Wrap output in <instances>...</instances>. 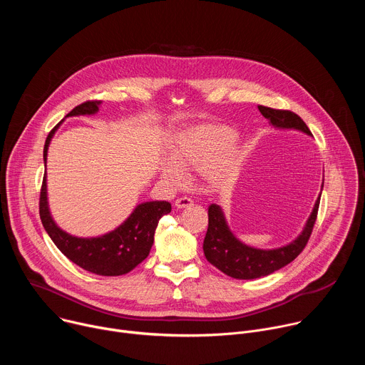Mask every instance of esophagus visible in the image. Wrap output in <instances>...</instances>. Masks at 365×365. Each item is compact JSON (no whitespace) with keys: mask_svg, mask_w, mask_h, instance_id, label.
Here are the masks:
<instances>
[{"mask_svg":"<svg viewBox=\"0 0 365 365\" xmlns=\"http://www.w3.org/2000/svg\"><path fill=\"white\" fill-rule=\"evenodd\" d=\"M190 205H193V200L187 196H180L175 200V206L178 207V210H182V207H187Z\"/></svg>","mask_w":365,"mask_h":365,"instance_id":"obj_1","label":"esophagus"}]
</instances>
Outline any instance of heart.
I'll list each match as a JSON object with an SVG mask.
<instances>
[{"mask_svg":"<svg viewBox=\"0 0 365 365\" xmlns=\"http://www.w3.org/2000/svg\"><path fill=\"white\" fill-rule=\"evenodd\" d=\"M235 140V131L227 125L187 127L173 138L172 160L163 162L162 175L172 185H179L185 179V170L199 169L206 182L218 185L232 173V162L224 153L232 147Z\"/></svg>","mask_w":365,"mask_h":365,"instance_id":"b5f03b06","label":"heart"}]
</instances>
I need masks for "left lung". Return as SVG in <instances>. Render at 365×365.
<instances>
[{
    "instance_id": "8db88e82",
    "label": "left lung",
    "mask_w": 365,
    "mask_h": 365,
    "mask_svg": "<svg viewBox=\"0 0 365 365\" xmlns=\"http://www.w3.org/2000/svg\"><path fill=\"white\" fill-rule=\"evenodd\" d=\"M258 110L274 127L296 128L309 135L312 134L304 121L289 110H274L263 106H258ZM319 200L303 232L292 244L276 250H257L238 241L230 231L221 207L212 203L207 207V231L203 240V254L212 266L234 279L248 280L272 274L292 263L306 247L318 218Z\"/></svg>"
}]
</instances>
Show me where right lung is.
<instances>
[{
	"label": "right lung",
	"instance_id": "obj_1",
	"mask_svg": "<svg viewBox=\"0 0 365 365\" xmlns=\"http://www.w3.org/2000/svg\"><path fill=\"white\" fill-rule=\"evenodd\" d=\"M101 101H86L75 107L66 117L95 114ZM59 124L46 138L43 159L46 162L47 147ZM172 211L166 200L140 203L133 214L117 230L96 238H78L62 231L50 217L46 196V175L43 178L38 212L40 220L51 241L76 266L98 276H121L135 269L147 258L154 241V231L159 220Z\"/></svg>",
	"mask_w": 365,
	"mask_h": 365
}]
</instances>
